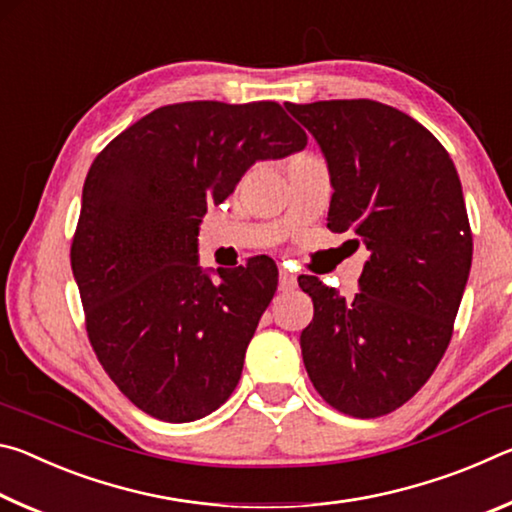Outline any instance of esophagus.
<instances>
[{
	"label": "esophagus",
	"instance_id": "obj_1",
	"mask_svg": "<svg viewBox=\"0 0 512 512\" xmlns=\"http://www.w3.org/2000/svg\"><path fill=\"white\" fill-rule=\"evenodd\" d=\"M277 284H280V291H293L298 287V280H296V275L280 268V277H277Z\"/></svg>",
	"mask_w": 512,
	"mask_h": 512
}]
</instances>
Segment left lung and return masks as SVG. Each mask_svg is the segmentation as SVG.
I'll use <instances>...</instances> for the list:
<instances>
[{"label":"left lung","mask_w":512,"mask_h":512,"mask_svg":"<svg viewBox=\"0 0 512 512\" xmlns=\"http://www.w3.org/2000/svg\"><path fill=\"white\" fill-rule=\"evenodd\" d=\"M284 106L325 153L334 187L327 228L370 250L352 300L314 275L298 277L314 300L302 361L329 406L379 418L427 384L452 341L472 266L461 180L445 146L386 103Z\"/></svg>","instance_id":"8db88e82"}]
</instances>
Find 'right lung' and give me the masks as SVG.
I'll use <instances>...</instances> for the list:
<instances>
[{
  "mask_svg": "<svg viewBox=\"0 0 512 512\" xmlns=\"http://www.w3.org/2000/svg\"><path fill=\"white\" fill-rule=\"evenodd\" d=\"M305 144L275 101H185L149 112L94 158L69 257L92 350L137 409L192 422L237 388L277 268L250 257L212 282L196 262L198 223L250 164Z\"/></svg>",
  "mask_w": 512,
  "mask_h": 512,
  "instance_id": "1",
  "label": "right lung"
}]
</instances>
